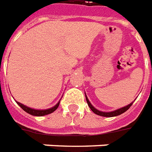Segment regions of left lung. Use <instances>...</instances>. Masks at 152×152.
Instances as JSON below:
<instances>
[{"instance_id":"left-lung-1","label":"left lung","mask_w":152,"mask_h":152,"mask_svg":"<svg viewBox=\"0 0 152 152\" xmlns=\"http://www.w3.org/2000/svg\"><path fill=\"white\" fill-rule=\"evenodd\" d=\"M85 95H86V93H85ZM86 99H87V104L88 106L90 107V108L91 109V111L94 113L97 114V115H99V116H101V117H117V116H119L121 114L124 113L125 112H126L129 108H130V106L133 104V103L134 102H131L129 104L126 105L125 107H122V108H118L117 110H114V111H112V112H102V111H99L98 109H96L94 106H93L91 103H90L89 99L87 98V96H86Z\"/></svg>"}]
</instances>
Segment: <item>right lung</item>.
Wrapping results in <instances>:
<instances>
[{
    "label": "right lung",
    "mask_w": 152,
    "mask_h": 152,
    "mask_svg": "<svg viewBox=\"0 0 152 152\" xmlns=\"http://www.w3.org/2000/svg\"><path fill=\"white\" fill-rule=\"evenodd\" d=\"M18 104L19 105L21 108H23L24 111L27 113L31 114L32 116H36V117H42V116H45V115H48V114H50L52 113L55 111L58 108V106L60 104V101L56 104V105H54L53 107L50 108H48V109H43V110H41V109H35V108H30V107H27L26 105L23 104H21L19 102L16 101Z\"/></svg>",
    "instance_id": "obj_1"
}]
</instances>
